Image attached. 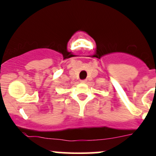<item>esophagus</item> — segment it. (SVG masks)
I'll use <instances>...</instances> for the list:
<instances>
[{
	"label": "esophagus",
	"instance_id": "1",
	"mask_svg": "<svg viewBox=\"0 0 156 156\" xmlns=\"http://www.w3.org/2000/svg\"><path fill=\"white\" fill-rule=\"evenodd\" d=\"M86 82H87V80H81V83H86Z\"/></svg>",
	"mask_w": 156,
	"mask_h": 156
}]
</instances>
